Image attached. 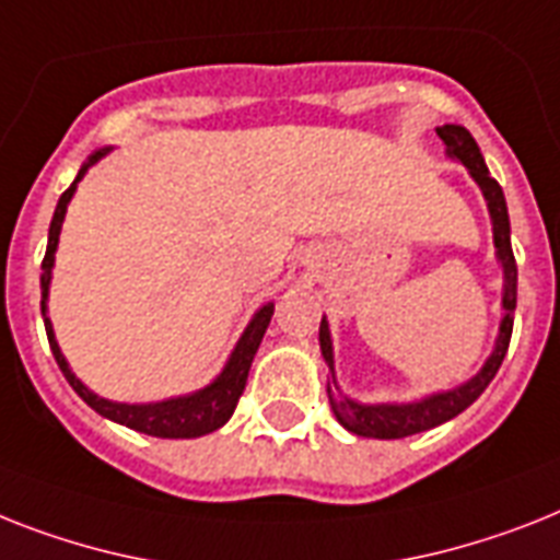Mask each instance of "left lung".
<instances>
[{
	"mask_svg": "<svg viewBox=\"0 0 560 560\" xmlns=\"http://www.w3.org/2000/svg\"><path fill=\"white\" fill-rule=\"evenodd\" d=\"M440 140L445 143V154L452 161L463 163L466 172L471 175L480 192H483L486 209L492 218V238H494V258L503 270V293H501V327H498V339H494V351L486 357L483 368L477 371L471 380L454 385L448 390H438V394H425L411 402H359L342 394L339 383H336V365H334V339H330V325L322 316L319 325V348L325 365L330 368V380H327V399L334 408V417L342 422L345 429L359 438H374V440H399L420 434V431L438 429L452 417L475 402L489 383L498 374L503 357H506L509 339H512V322H515V304H517V267L515 256H512V230H509V209L506 198H503L501 184L489 175L486 170L483 154L480 147L475 143L469 131L457 126V122H445L438 129Z\"/></svg>",
	"mask_w": 560,
	"mask_h": 560,
	"instance_id": "left-lung-1",
	"label": "left lung"
}]
</instances>
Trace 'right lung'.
Returning a JSON list of instances; mask_svg holds the SVG:
<instances>
[{
    "label": "right lung",
    "mask_w": 560,
    "mask_h": 560,
    "mask_svg": "<svg viewBox=\"0 0 560 560\" xmlns=\"http://www.w3.org/2000/svg\"><path fill=\"white\" fill-rule=\"evenodd\" d=\"M112 152V147L97 149L94 154H89V161L80 166L74 184L68 186L66 192L59 195L57 209H54L51 226H48V249H45L43 258V276H39V290H43V319H45V334H48V342H51V353L57 359L59 371L68 380V385L83 397V402H89L100 417H106L112 422H120L126 429H135L140 434H149V438H170V440H192L203 438L209 431L221 429L230 417H233L235 406H238V397L244 394V385H247L249 365H253V357H256L258 345L265 339V330L272 319V307L276 304L267 302L261 304L249 325L244 327V334L238 336L233 353L221 368V374L212 380L203 388L192 390V394H180V397L158 399V402H117V399H106L94 394L89 385L80 380V376L71 371L66 353L59 351L57 336H54L51 316H48V290H51V276H54V256H57L59 233H62V221H66L68 203L74 198L77 184L83 180L85 172L94 166L97 161H103L106 154Z\"/></svg>",
    "instance_id": "1"
}]
</instances>
